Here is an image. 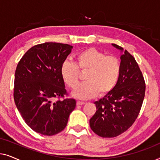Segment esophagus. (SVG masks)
<instances>
[{"label": "esophagus", "mask_w": 160, "mask_h": 160, "mask_svg": "<svg viewBox=\"0 0 160 160\" xmlns=\"http://www.w3.org/2000/svg\"><path fill=\"white\" fill-rule=\"evenodd\" d=\"M86 103L85 102H83V101H77V102H76V104L78 105V106H81V105H84Z\"/></svg>", "instance_id": "1"}]
</instances>
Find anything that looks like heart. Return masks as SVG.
<instances>
[{
	"label": "heart",
	"instance_id": "obj_1",
	"mask_svg": "<svg viewBox=\"0 0 160 160\" xmlns=\"http://www.w3.org/2000/svg\"><path fill=\"white\" fill-rule=\"evenodd\" d=\"M86 71V82L73 92L74 97L89 99L98 93L104 95L114 88L121 73V63L114 56H107L95 48H89L75 56V63L65 60L60 67V74L65 84L74 89L79 79V71Z\"/></svg>",
	"mask_w": 160,
	"mask_h": 160
}]
</instances>
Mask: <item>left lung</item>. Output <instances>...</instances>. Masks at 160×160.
Masks as SVG:
<instances>
[{"label":"left lung","instance_id":"8db88e82","mask_svg":"<svg viewBox=\"0 0 160 160\" xmlns=\"http://www.w3.org/2000/svg\"><path fill=\"white\" fill-rule=\"evenodd\" d=\"M112 46L123 52L119 80L112 90L95 102L97 111L89 120L92 130L102 138L117 137L132 125L146 90L143 76L135 58L122 47L115 43Z\"/></svg>","mask_w":160,"mask_h":160}]
</instances>
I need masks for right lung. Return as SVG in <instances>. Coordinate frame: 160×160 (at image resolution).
I'll return each instance as SVG.
<instances>
[{
	"label": "right lung",
	"instance_id": "right-lung-1",
	"mask_svg": "<svg viewBox=\"0 0 160 160\" xmlns=\"http://www.w3.org/2000/svg\"><path fill=\"white\" fill-rule=\"evenodd\" d=\"M73 47L46 42L34 46L17 65L14 99L25 123L35 132L54 135L64 130L76 102L73 98L53 102L67 95L60 67Z\"/></svg>",
	"mask_w": 160,
	"mask_h": 160
}]
</instances>
